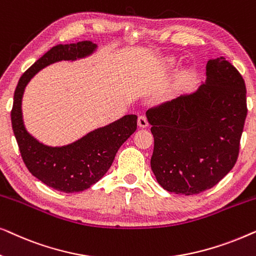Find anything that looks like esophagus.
Segmentation results:
<instances>
[{"mask_svg":"<svg viewBox=\"0 0 256 256\" xmlns=\"http://www.w3.org/2000/svg\"><path fill=\"white\" fill-rule=\"evenodd\" d=\"M138 124L140 128H146V127H148V124H148V118H146V115H140Z\"/></svg>","mask_w":256,"mask_h":256,"instance_id":"34e87169","label":"esophagus"}]
</instances>
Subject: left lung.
Listing matches in <instances>:
<instances>
[{"instance_id": "left-lung-1", "label": "left lung", "mask_w": 256, "mask_h": 256, "mask_svg": "<svg viewBox=\"0 0 256 256\" xmlns=\"http://www.w3.org/2000/svg\"><path fill=\"white\" fill-rule=\"evenodd\" d=\"M197 92L146 110L154 135L152 170L160 186L198 194L219 183L239 156L247 116L246 86L224 57L206 64Z\"/></svg>"}]
</instances>
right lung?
Returning a JSON list of instances; mask_svg holds the SVG:
<instances>
[{"instance_id": "add662e5", "label": "right lung", "mask_w": 256, "mask_h": 256, "mask_svg": "<svg viewBox=\"0 0 256 256\" xmlns=\"http://www.w3.org/2000/svg\"><path fill=\"white\" fill-rule=\"evenodd\" d=\"M96 48V45L90 40L56 45L23 73L14 94L12 124L24 164L44 184L65 194L86 190L104 177L118 148L138 128V116L126 115L106 127L90 132L72 144L48 146L24 128L22 96L26 84L40 70L59 60L86 57Z\"/></svg>"}]
</instances>
